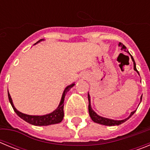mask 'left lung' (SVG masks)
Wrapping results in <instances>:
<instances>
[{
	"mask_svg": "<svg viewBox=\"0 0 150 150\" xmlns=\"http://www.w3.org/2000/svg\"><path fill=\"white\" fill-rule=\"evenodd\" d=\"M119 46H121L122 50H125H125H126V47H125L124 45H122L121 43H120V45H119ZM131 57H132V59L134 62V71H136L137 73H138L137 68H136V64H135V62H134V60L133 57H132V55H131ZM138 74H139V73H138ZM88 112H89L90 117L91 118V120H93L95 122L98 123V124L104 125H109V126H112V125H119L122 124V123H123V122H125V121H127V120H128V119H129V118L131 117V116H132L134 113L135 111H136V110H134V111H133V112H132L131 115H130V116H128L127 119H125V120H120V121H117V120H110V119H107V118L101 117V116H98V114H96V113H95V112L93 111V110L91 109V104H90V96L88 94ZM140 99L142 100V96H141Z\"/></svg>",
	"mask_w": 150,
	"mask_h": 150,
	"instance_id": "left-lung-1",
	"label": "left lung"
}]
</instances>
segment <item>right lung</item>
Listing matches in <instances>:
<instances>
[{"label": "right lung", "instance_id": "right-lung-1", "mask_svg": "<svg viewBox=\"0 0 150 150\" xmlns=\"http://www.w3.org/2000/svg\"><path fill=\"white\" fill-rule=\"evenodd\" d=\"M74 86V84H71L65 88L63 95H62L60 104L59 105L58 108L55 111L50 113V114L44 115V116H30V115L24 114L22 112L17 110L15 108V107H14V105L13 104V101H12L11 97H10V95L9 94V91H8V98H9V100H10V104H11L12 107H13V110L16 112V113L19 117L22 118V120H25L27 122L30 123V124L34 125H40V126H42V125H49L59 123L62 121L64 118V97H65L66 93Z\"/></svg>", "mask_w": 150, "mask_h": 150}]
</instances>
